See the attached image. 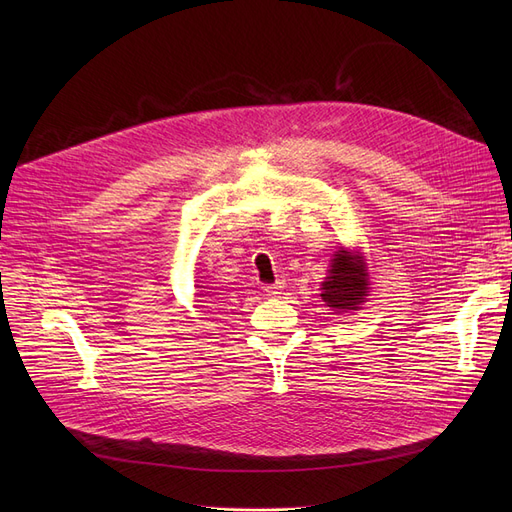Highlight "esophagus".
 Returning a JSON list of instances; mask_svg holds the SVG:
<instances>
[{
  "label": "esophagus",
  "mask_w": 512,
  "mask_h": 512,
  "mask_svg": "<svg viewBox=\"0 0 512 512\" xmlns=\"http://www.w3.org/2000/svg\"><path fill=\"white\" fill-rule=\"evenodd\" d=\"M282 288H284V284L282 282H276V284H265L263 286V290L270 294V297H278V294H282Z\"/></svg>",
  "instance_id": "34e87169"
}]
</instances>
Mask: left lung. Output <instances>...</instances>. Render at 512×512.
<instances>
[{
    "mask_svg": "<svg viewBox=\"0 0 512 512\" xmlns=\"http://www.w3.org/2000/svg\"><path fill=\"white\" fill-rule=\"evenodd\" d=\"M321 299L332 309H357L367 297V270L363 259L357 255L338 251L332 259V270L321 284Z\"/></svg>",
    "mask_w": 512,
    "mask_h": 512,
    "instance_id": "left-lung-1",
    "label": "left lung"
}]
</instances>
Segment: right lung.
Returning a JSON list of instances; mask_svg holds the SVG:
<instances>
[{"label": "right lung", "mask_w": 512, "mask_h": 512, "mask_svg": "<svg viewBox=\"0 0 512 512\" xmlns=\"http://www.w3.org/2000/svg\"><path fill=\"white\" fill-rule=\"evenodd\" d=\"M205 294H207V292H205Z\"/></svg>", "instance_id": "right-lung-1"}]
</instances>
